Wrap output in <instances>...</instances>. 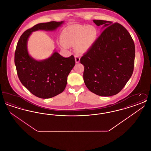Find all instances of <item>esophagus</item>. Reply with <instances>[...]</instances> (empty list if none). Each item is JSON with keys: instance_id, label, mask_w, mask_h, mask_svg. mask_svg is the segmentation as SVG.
Returning <instances> with one entry per match:
<instances>
[{"instance_id": "1", "label": "esophagus", "mask_w": 151, "mask_h": 151, "mask_svg": "<svg viewBox=\"0 0 151 151\" xmlns=\"http://www.w3.org/2000/svg\"><path fill=\"white\" fill-rule=\"evenodd\" d=\"M75 62L76 63H79L80 60V58L79 57V55H75Z\"/></svg>"}]
</instances>
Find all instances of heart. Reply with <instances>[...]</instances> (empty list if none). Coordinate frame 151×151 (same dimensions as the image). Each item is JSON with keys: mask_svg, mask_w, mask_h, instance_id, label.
Listing matches in <instances>:
<instances>
[{"mask_svg": "<svg viewBox=\"0 0 151 151\" xmlns=\"http://www.w3.org/2000/svg\"><path fill=\"white\" fill-rule=\"evenodd\" d=\"M97 35L98 32L94 26L72 25L62 31L60 43L64 48L75 46L78 52L83 53L92 46Z\"/></svg>", "mask_w": 151, "mask_h": 151, "instance_id": "obj_1", "label": "heart"}]
</instances>
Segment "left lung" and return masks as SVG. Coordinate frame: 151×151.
Masks as SVG:
<instances>
[{"instance_id":"left-lung-1","label":"left lung","mask_w":151,"mask_h":151,"mask_svg":"<svg viewBox=\"0 0 151 151\" xmlns=\"http://www.w3.org/2000/svg\"><path fill=\"white\" fill-rule=\"evenodd\" d=\"M104 30L81 58L88 89L100 96L118 93L134 71L135 47L129 32L119 23L94 20Z\"/></svg>"}]
</instances>
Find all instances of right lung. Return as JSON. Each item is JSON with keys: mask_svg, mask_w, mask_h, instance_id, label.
<instances>
[{"mask_svg": "<svg viewBox=\"0 0 151 151\" xmlns=\"http://www.w3.org/2000/svg\"><path fill=\"white\" fill-rule=\"evenodd\" d=\"M63 22L38 24L25 31L17 42L14 64L22 84L30 93L41 99H49L61 93L67 83V76L75 65V58H65L55 51L50 57L38 61L29 55L27 42L33 32L54 30Z\"/></svg>", "mask_w": 151, "mask_h": 151, "instance_id": "1", "label": "right lung"}]
</instances>
